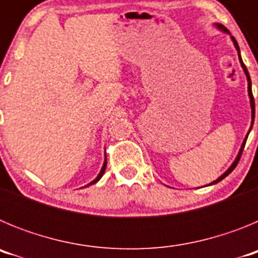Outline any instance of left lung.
<instances>
[{
  "instance_id": "1",
  "label": "left lung",
  "mask_w": 258,
  "mask_h": 258,
  "mask_svg": "<svg viewBox=\"0 0 258 258\" xmlns=\"http://www.w3.org/2000/svg\"><path fill=\"white\" fill-rule=\"evenodd\" d=\"M216 26H217L218 28H220V29H222L223 32H227V29H225V27H223L222 24H216ZM231 38H232V41H234V45H235L236 50H238V54H239V60H240V64H241V67H243V70H244V74H245V76H247V81H248V95H249V99H250V108H252V125H253V121H254V99H253V94H252V83H250V77H249V74H248L247 68H245L244 63H243V60H241V58H240V51H239V45H238V42H236V41H235V38H234V37H231ZM252 125H250V129H252ZM249 132H250V131H249ZM248 134H249V133H248ZM247 138H248V136L245 137V140L243 141V145H241V149H240V151H239L238 156H236L235 161H234V163L231 164V166H230V168H229V169L226 170V172H225V173H223L222 175H221L220 178H217V179H216V181H213V182H212L211 184H214V183H217V182L222 181V179L225 178V177H227V175H229L230 173L232 172V170L235 169V166L238 165L239 160H240L241 152H243V150H244V146H245V142H247Z\"/></svg>"
}]
</instances>
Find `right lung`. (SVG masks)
<instances>
[{"label":"right lung","instance_id":"right-lung-1","mask_svg":"<svg viewBox=\"0 0 258 258\" xmlns=\"http://www.w3.org/2000/svg\"><path fill=\"white\" fill-rule=\"evenodd\" d=\"M106 165H107V159H104V163H103V166H102V169H101V172H99V174H98V177L97 178L94 179V181L93 182H90V183L89 184H93V183H97L98 181H99V179H101V177L102 175H103V173H104V170H106ZM88 184V186H89Z\"/></svg>","mask_w":258,"mask_h":258}]
</instances>
